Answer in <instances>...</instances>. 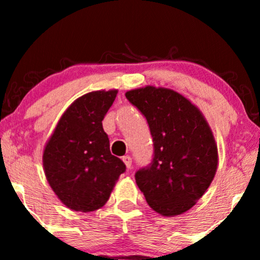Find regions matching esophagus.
<instances>
[{
  "mask_svg": "<svg viewBox=\"0 0 260 260\" xmlns=\"http://www.w3.org/2000/svg\"><path fill=\"white\" fill-rule=\"evenodd\" d=\"M122 160H123L124 165H126L127 169L132 168V157H131L129 155H126V156H123V157H122Z\"/></svg>",
  "mask_w": 260,
  "mask_h": 260,
  "instance_id": "esophagus-1",
  "label": "esophagus"
}]
</instances>
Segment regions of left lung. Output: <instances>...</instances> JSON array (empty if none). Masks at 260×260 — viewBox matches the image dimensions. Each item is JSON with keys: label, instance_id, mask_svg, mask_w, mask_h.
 <instances>
[{"label": "left lung", "instance_id": "obj_1", "mask_svg": "<svg viewBox=\"0 0 260 260\" xmlns=\"http://www.w3.org/2000/svg\"><path fill=\"white\" fill-rule=\"evenodd\" d=\"M126 98L147 118L154 157L136 174L149 207L162 216L181 215L207 192L219 155L213 131L201 110L180 92L153 85Z\"/></svg>", "mask_w": 260, "mask_h": 260}]
</instances>
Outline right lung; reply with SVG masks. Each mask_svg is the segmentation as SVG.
<instances>
[{
	"label": "right lung",
	"instance_id": "right-lung-1",
	"mask_svg": "<svg viewBox=\"0 0 260 260\" xmlns=\"http://www.w3.org/2000/svg\"><path fill=\"white\" fill-rule=\"evenodd\" d=\"M117 90H96L74 100L61 116L43 154L45 176L67 208L89 213L106 204L126 170L110 151L103 120Z\"/></svg>",
	"mask_w": 260,
	"mask_h": 260
}]
</instances>
